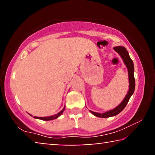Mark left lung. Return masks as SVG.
Here are the masks:
<instances>
[{"label":"left lung","instance_id":"8db88e82","mask_svg":"<svg viewBox=\"0 0 155 155\" xmlns=\"http://www.w3.org/2000/svg\"><path fill=\"white\" fill-rule=\"evenodd\" d=\"M114 51H116L117 53L120 54V56L121 57V58L123 60V62L124 63V64L127 68L128 70V81H129V89H128V93L123 101L119 104V105H117L115 108L109 111H107L104 113H96L92 111H90L92 114L94 115H95L96 117H109L112 116H115V115L120 114L123 109L125 108V107L127 106L128 101H129L131 96L133 95L135 91V81L134 77V65H133V62L132 59H130L128 54V51L123 46H115L114 48Z\"/></svg>","mask_w":155,"mask_h":155}]
</instances>
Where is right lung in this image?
Returning a JSON list of instances; mask_svg holds the SVG:
<instances>
[{
    "mask_svg": "<svg viewBox=\"0 0 155 155\" xmlns=\"http://www.w3.org/2000/svg\"><path fill=\"white\" fill-rule=\"evenodd\" d=\"M65 107H64V108H63V109L61 110V111H59L58 114H57L55 115H51V116H48V117H36V116H34V117H35V118H36V119H40V120H45V121H48V120H52L57 119V117H59L60 115H61L63 114V112L64 111ZM31 116H32V115H31Z\"/></svg>",
    "mask_w": 155,
    "mask_h": 155,
    "instance_id": "1",
    "label": "right lung"
}]
</instances>
